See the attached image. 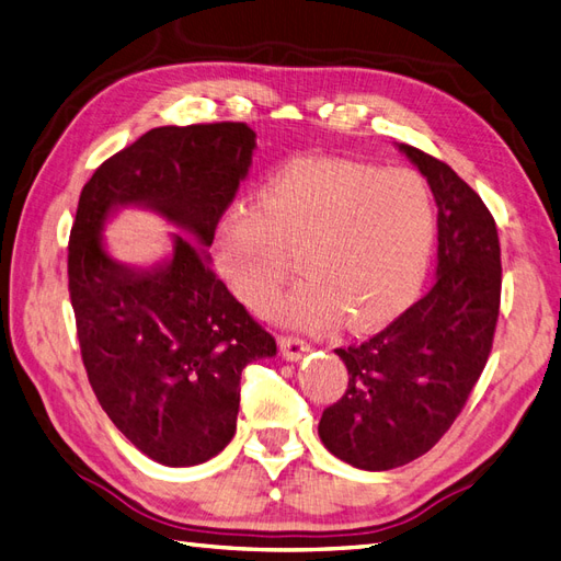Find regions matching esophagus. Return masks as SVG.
<instances>
[{
	"instance_id": "34e87169",
	"label": "esophagus",
	"mask_w": 561,
	"mask_h": 561,
	"mask_svg": "<svg viewBox=\"0 0 561 561\" xmlns=\"http://www.w3.org/2000/svg\"><path fill=\"white\" fill-rule=\"evenodd\" d=\"M278 346L287 360H299L309 352V344L301 337H293V335H280L278 337Z\"/></svg>"
}]
</instances>
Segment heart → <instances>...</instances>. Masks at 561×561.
Listing matches in <instances>:
<instances>
[{"label":"heart","instance_id":"b5f03b06","mask_svg":"<svg viewBox=\"0 0 561 561\" xmlns=\"http://www.w3.org/2000/svg\"><path fill=\"white\" fill-rule=\"evenodd\" d=\"M438 215L415 174L342 158H299L236 207L217 233V262L238 297L266 311L295 274L307 276L278 307L285 323L370 330L420 293Z\"/></svg>","mask_w":561,"mask_h":561}]
</instances>
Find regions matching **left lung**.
Here are the masks:
<instances>
[{
    "label": "left lung",
    "mask_w": 561,
    "mask_h": 561,
    "mask_svg": "<svg viewBox=\"0 0 561 561\" xmlns=\"http://www.w3.org/2000/svg\"><path fill=\"white\" fill-rule=\"evenodd\" d=\"M399 148L427 176L438 207L436 283L370 340L335 350L350 385L318 422L332 456L368 472L425 456L450 430L486 366L501 313V240L489 207L446 162Z\"/></svg>",
    "instance_id": "1"
}]
</instances>
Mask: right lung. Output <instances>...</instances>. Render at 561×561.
I'll return each instance as SVG.
<instances>
[{"label":"right lung","instance_id":"add662e5","mask_svg":"<svg viewBox=\"0 0 561 561\" xmlns=\"http://www.w3.org/2000/svg\"><path fill=\"white\" fill-rule=\"evenodd\" d=\"M245 123L158 127L87 181L68 243V293L82 363L101 408L129 442L168 467L209 460L231 442L240 373L276 340L211 268L205 248L248 174ZM117 204H146L194 236L170 263L134 272L102 250Z\"/></svg>","mask_w":561,"mask_h":561}]
</instances>
